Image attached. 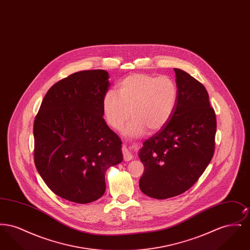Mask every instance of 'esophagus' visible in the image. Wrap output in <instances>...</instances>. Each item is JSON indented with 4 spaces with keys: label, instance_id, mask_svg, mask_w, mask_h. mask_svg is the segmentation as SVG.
<instances>
[{
    "label": "esophagus",
    "instance_id": "1",
    "mask_svg": "<svg viewBox=\"0 0 250 250\" xmlns=\"http://www.w3.org/2000/svg\"><path fill=\"white\" fill-rule=\"evenodd\" d=\"M123 155H124V160L125 161H130L133 158V155L130 153V151L126 148V146H123Z\"/></svg>",
    "mask_w": 250,
    "mask_h": 250
}]
</instances>
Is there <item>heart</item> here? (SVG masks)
Listing matches in <instances>:
<instances>
[{"instance_id": "heart-1", "label": "heart", "mask_w": 250, "mask_h": 250, "mask_svg": "<svg viewBox=\"0 0 250 250\" xmlns=\"http://www.w3.org/2000/svg\"><path fill=\"white\" fill-rule=\"evenodd\" d=\"M178 86L167 76L155 77L136 73L118 85V95L108 91L103 98V113L107 125L120 129L133 117L123 131L126 137H138L147 128L150 132L162 129L171 119L178 103Z\"/></svg>"}]
</instances>
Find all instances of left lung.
<instances>
[{"mask_svg":"<svg viewBox=\"0 0 250 250\" xmlns=\"http://www.w3.org/2000/svg\"><path fill=\"white\" fill-rule=\"evenodd\" d=\"M178 103L166 125L143 143L140 188L164 200L189 189L209 165L214 152L216 119L205 87L188 73L174 68Z\"/></svg>","mask_w":250,"mask_h":250,"instance_id":"8db88e82","label":"left lung"}]
</instances>
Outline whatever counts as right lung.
I'll return each mask as SVG.
<instances>
[{"label":"right lung","mask_w":250,"mask_h":250,"mask_svg":"<svg viewBox=\"0 0 250 250\" xmlns=\"http://www.w3.org/2000/svg\"><path fill=\"white\" fill-rule=\"evenodd\" d=\"M108 79L102 69L72 74L48 90L35 120L36 169L69 202L101 198L107 168L123 161L122 141L103 118Z\"/></svg>","instance_id":"right-lung-1"}]
</instances>
